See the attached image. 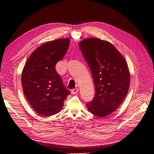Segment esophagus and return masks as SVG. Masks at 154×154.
I'll use <instances>...</instances> for the list:
<instances>
[{
    "instance_id": "34e87169",
    "label": "esophagus",
    "mask_w": 154,
    "mask_h": 154,
    "mask_svg": "<svg viewBox=\"0 0 154 154\" xmlns=\"http://www.w3.org/2000/svg\"><path fill=\"white\" fill-rule=\"evenodd\" d=\"M78 92V88H73V89L71 90V93L73 94H75Z\"/></svg>"
}]
</instances>
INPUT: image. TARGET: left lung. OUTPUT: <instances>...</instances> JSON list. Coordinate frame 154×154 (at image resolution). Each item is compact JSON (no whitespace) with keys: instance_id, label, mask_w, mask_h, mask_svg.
<instances>
[{"instance_id":"8db88e82","label":"left lung","mask_w":154,"mask_h":154,"mask_svg":"<svg viewBox=\"0 0 154 154\" xmlns=\"http://www.w3.org/2000/svg\"><path fill=\"white\" fill-rule=\"evenodd\" d=\"M79 45L96 88L94 99L86 106L92 114L105 118L118 109L128 93L130 75L127 61L108 41L89 38Z\"/></svg>"}]
</instances>
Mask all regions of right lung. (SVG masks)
Here are the masks:
<instances>
[{
    "label": "right lung",
    "instance_id": "obj_1",
    "mask_svg": "<svg viewBox=\"0 0 154 154\" xmlns=\"http://www.w3.org/2000/svg\"><path fill=\"white\" fill-rule=\"evenodd\" d=\"M69 44V38H62L41 45L31 54L22 70L25 97L36 112L45 117L59 112L71 94L55 69L56 64L66 54Z\"/></svg>",
    "mask_w": 154,
    "mask_h": 154
}]
</instances>
